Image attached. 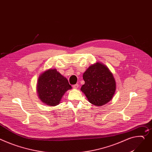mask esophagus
<instances>
[{
    "mask_svg": "<svg viewBox=\"0 0 152 152\" xmlns=\"http://www.w3.org/2000/svg\"><path fill=\"white\" fill-rule=\"evenodd\" d=\"M72 87H73V88H74V89H77V88H78V84L74 85L72 86Z\"/></svg>",
    "mask_w": 152,
    "mask_h": 152,
    "instance_id": "1",
    "label": "esophagus"
}]
</instances>
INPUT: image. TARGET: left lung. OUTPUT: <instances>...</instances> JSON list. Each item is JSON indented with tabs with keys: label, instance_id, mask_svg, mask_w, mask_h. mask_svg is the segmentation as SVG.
<instances>
[{
	"label": "left lung",
	"instance_id": "1",
	"mask_svg": "<svg viewBox=\"0 0 152 152\" xmlns=\"http://www.w3.org/2000/svg\"><path fill=\"white\" fill-rule=\"evenodd\" d=\"M83 78L85 83L81 90L91 103L102 106L111 100L115 91V82L108 67L96 63L89 67Z\"/></svg>",
	"mask_w": 152,
	"mask_h": 152
}]
</instances>
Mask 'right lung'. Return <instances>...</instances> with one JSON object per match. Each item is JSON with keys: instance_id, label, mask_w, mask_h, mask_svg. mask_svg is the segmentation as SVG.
I'll return each instance as SVG.
<instances>
[{"instance_id": "obj_1", "label": "right lung", "mask_w": 152, "mask_h": 152, "mask_svg": "<svg viewBox=\"0 0 152 152\" xmlns=\"http://www.w3.org/2000/svg\"><path fill=\"white\" fill-rule=\"evenodd\" d=\"M71 88L66 78L56 69H49L42 74L37 84L39 99L44 104L50 106L59 104L66 91Z\"/></svg>"}]
</instances>
